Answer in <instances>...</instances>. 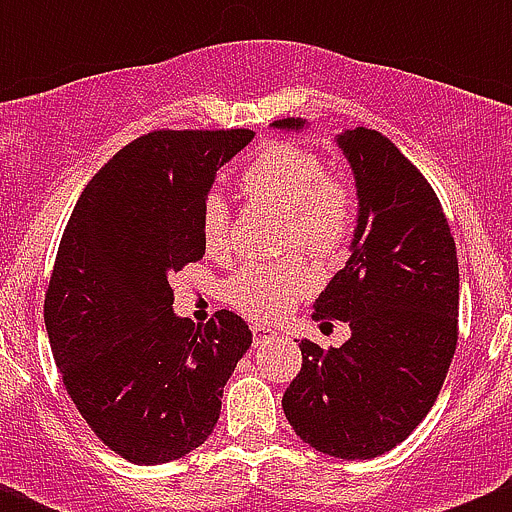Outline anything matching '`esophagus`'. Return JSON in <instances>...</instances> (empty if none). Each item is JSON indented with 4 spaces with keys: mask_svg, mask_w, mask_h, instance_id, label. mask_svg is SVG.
Masks as SVG:
<instances>
[{
    "mask_svg": "<svg viewBox=\"0 0 512 512\" xmlns=\"http://www.w3.org/2000/svg\"><path fill=\"white\" fill-rule=\"evenodd\" d=\"M272 339H277L275 329L262 327V324H255V327H252V344H255V347H262V344H270Z\"/></svg>",
    "mask_w": 512,
    "mask_h": 512,
    "instance_id": "1",
    "label": "esophagus"
}]
</instances>
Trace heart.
Listing matches in <instances>:
<instances>
[{
  "mask_svg": "<svg viewBox=\"0 0 512 512\" xmlns=\"http://www.w3.org/2000/svg\"><path fill=\"white\" fill-rule=\"evenodd\" d=\"M250 198L267 200L287 213V240L304 252L329 255L349 237L354 220L352 190L344 180L327 175L322 158L292 143H270L242 173ZM200 240L208 255H225L230 247V208L220 190H210L200 208ZM312 285V275L299 262L252 265L227 280V299L242 314L277 319Z\"/></svg>",
  "mask_w": 512,
  "mask_h": 512,
  "instance_id": "1",
  "label": "heart"
}]
</instances>
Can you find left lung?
<instances>
[{
  "mask_svg": "<svg viewBox=\"0 0 512 512\" xmlns=\"http://www.w3.org/2000/svg\"><path fill=\"white\" fill-rule=\"evenodd\" d=\"M334 143L354 175L356 227L347 267L312 309L347 322L352 337L332 352L299 342L302 371L282 409L319 453L369 461L399 446L441 391L458 342V257L436 193L389 138L359 126Z\"/></svg>",
  "mask_w": 512,
  "mask_h": 512,
  "instance_id": "8db88e82",
  "label": "left lung"
}]
</instances>
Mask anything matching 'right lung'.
<instances>
[{"label": "right lung", "mask_w": 512, "mask_h": 512, "mask_svg": "<svg viewBox=\"0 0 512 512\" xmlns=\"http://www.w3.org/2000/svg\"><path fill=\"white\" fill-rule=\"evenodd\" d=\"M255 133L156 131L91 178L71 213L44 302L66 391L108 448L158 466L208 441L250 349L242 317L205 327L173 312L170 277L205 255L200 208Z\"/></svg>", "instance_id": "1"}]
</instances>
